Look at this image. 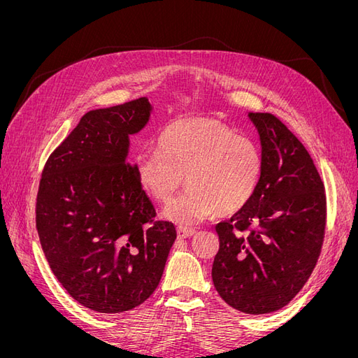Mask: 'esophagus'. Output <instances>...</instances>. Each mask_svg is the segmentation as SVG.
I'll use <instances>...</instances> for the list:
<instances>
[{"label":"esophagus","instance_id":"1","mask_svg":"<svg viewBox=\"0 0 358 358\" xmlns=\"http://www.w3.org/2000/svg\"><path fill=\"white\" fill-rule=\"evenodd\" d=\"M196 229H189V227H179L178 229V237L179 239H187V237H191L196 234Z\"/></svg>","mask_w":358,"mask_h":358}]
</instances>
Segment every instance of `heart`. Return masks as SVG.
<instances>
[{"label":"heart","instance_id":"b5f03b06","mask_svg":"<svg viewBox=\"0 0 358 358\" xmlns=\"http://www.w3.org/2000/svg\"><path fill=\"white\" fill-rule=\"evenodd\" d=\"M143 189L170 203L183 182L189 187L173 201L166 216L180 224L208 218L215 210L231 215L255 196L264 173V155L255 140L209 119L176 121L158 137V150L136 157Z\"/></svg>","mask_w":358,"mask_h":358}]
</instances>
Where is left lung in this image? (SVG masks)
Listing matches in <instances>:
<instances>
[{"instance_id": "left-lung-1", "label": "left lung", "mask_w": 358, "mask_h": 358, "mask_svg": "<svg viewBox=\"0 0 358 358\" xmlns=\"http://www.w3.org/2000/svg\"><path fill=\"white\" fill-rule=\"evenodd\" d=\"M264 155L262 183L246 208L218 222L213 285L245 313L282 309L308 282L324 243L327 200L313 161L272 113H248Z\"/></svg>"}]
</instances>
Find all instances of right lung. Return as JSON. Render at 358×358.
Here are the masks:
<instances>
[{
	"label": "right lung",
	"instance_id": "add662e5",
	"mask_svg": "<svg viewBox=\"0 0 358 358\" xmlns=\"http://www.w3.org/2000/svg\"><path fill=\"white\" fill-rule=\"evenodd\" d=\"M150 116L145 96L91 110L48 158L36 227L59 284L101 313L133 309L158 287L175 224L155 208L128 161V136Z\"/></svg>",
	"mask_w": 358,
	"mask_h": 358
}]
</instances>
